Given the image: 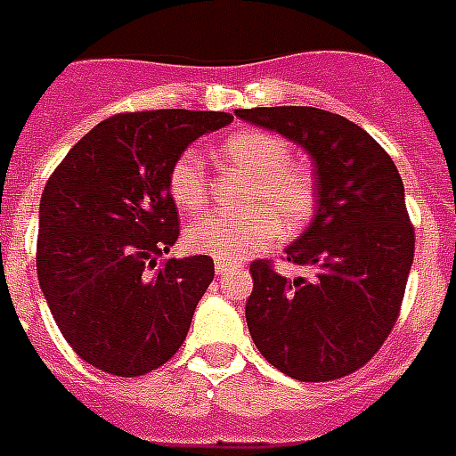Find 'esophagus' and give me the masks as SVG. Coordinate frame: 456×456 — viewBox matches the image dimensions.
Wrapping results in <instances>:
<instances>
[{
  "label": "esophagus",
  "instance_id": "esophagus-1",
  "mask_svg": "<svg viewBox=\"0 0 456 456\" xmlns=\"http://www.w3.org/2000/svg\"><path fill=\"white\" fill-rule=\"evenodd\" d=\"M235 265L233 263H225V260H221V263H216V274H225L233 270Z\"/></svg>",
  "mask_w": 456,
  "mask_h": 456
}]
</instances>
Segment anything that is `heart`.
<instances>
[{"label": "heart", "instance_id": "1", "mask_svg": "<svg viewBox=\"0 0 456 456\" xmlns=\"http://www.w3.org/2000/svg\"><path fill=\"white\" fill-rule=\"evenodd\" d=\"M218 159L231 169L250 176L245 191L243 216H201L186 228V245L193 253L216 260H243L263 250L282 233H297L314 211V182L309 171L289 159L285 140L270 132L243 130L225 137L218 147ZM171 201L182 211L199 213L208 201V176L201 157L186 150L171 164Z\"/></svg>", "mask_w": 456, "mask_h": 456}]
</instances>
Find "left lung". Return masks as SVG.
I'll return each instance as SVG.
<instances>
[{
    "label": "left lung",
    "instance_id": "1",
    "mask_svg": "<svg viewBox=\"0 0 456 456\" xmlns=\"http://www.w3.org/2000/svg\"><path fill=\"white\" fill-rule=\"evenodd\" d=\"M235 115L299 144L314 164V218L285 250L314 277L287 280L263 260L250 265V337L289 378L348 376L383 346L405 295L415 231L403 179L386 150L341 115L297 105Z\"/></svg>",
    "mask_w": 456,
    "mask_h": 456
}]
</instances>
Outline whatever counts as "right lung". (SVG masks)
Returning <instances> with one entry per match:
<instances>
[{
  "mask_svg": "<svg viewBox=\"0 0 456 456\" xmlns=\"http://www.w3.org/2000/svg\"><path fill=\"white\" fill-rule=\"evenodd\" d=\"M231 119L201 110L115 115L51 174L38 206V285L63 338L90 366L144 376L183 344L213 260L159 263L179 238L167 179L193 140Z\"/></svg>",
  "mask_w": 456,
  "mask_h": 456,
  "instance_id": "obj_1",
  "label": "right lung"
}]
</instances>
